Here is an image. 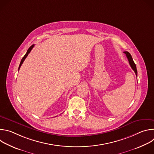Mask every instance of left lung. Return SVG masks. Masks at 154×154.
I'll list each match as a JSON object with an SVG mask.
<instances>
[{
  "mask_svg": "<svg viewBox=\"0 0 154 154\" xmlns=\"http://www.w3.org/2000/svg\"><path fill=\"white\" fill-rule=\"evenodd\" d=\"M124 53L126 55V57L129 61V64L130 65V66L131 68V69H132L134 72H135V74H136V76L137 77V66H136V64H135L134 60H133V58L132 57H131V55L130 54L129 52L125 51V52H124Z\"/></svg>",
  "mask_w": 154,
  "mask_h": 154,
  "instance_id": "left-lung-1",
  "label": "left lung"
}]
</instances>
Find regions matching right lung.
Returning a JSON list of instances; mask_svg holds the SVG:
<instances>
[{
	"instance_id": "obj_1",
	"label": "right lung",
	"mask_w": 154,
	"mask_h": 154,
	"mask_svg": "<svg viewBox=\"0 0 154 154\" xmlns=\"http://www.w3.org/2000/svg\"><path fill=\"white\" fill-rule=\"evenodd\" d=\"M34 47V45H33L32 46H31L29 48V49L27 50V53L26 54V55L24 56V57L22 58V60H21V61H20V64H19V69H18V70H19V69H20V66H21V65L23 64V62H24V61L25 60V59L26 58V57L28 56V55H29V54L30 52V51H32V49H33V48Z\"/></svg>"
}]
</instances>
